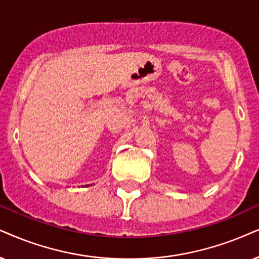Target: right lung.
Returning <instances> with one entry per match:
<instances>
[{"instance_id":"1","label":"right lung","mask_w":259,"mask_h":259,"mask_svg":"<svg viewBox=\"0 0 259 259\" xmlns=\"http://www.w3.org/2000/svg\"><path fill=\"white\" fill-rule=\"evenodd\" d=\"M86 186H90V185H86Z\"/></svg>"}]
</instances>
